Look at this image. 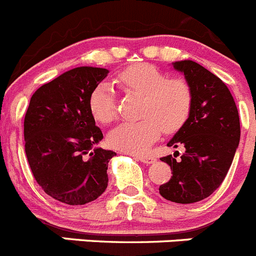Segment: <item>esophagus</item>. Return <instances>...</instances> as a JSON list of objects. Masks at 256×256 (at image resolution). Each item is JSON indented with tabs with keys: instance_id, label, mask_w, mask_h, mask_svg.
<instances>
[{
	"instance_id": "obj_1",
	"label": "esophagus",
	"mask_w": 256,
	"mask_h": 256,
	"mask_svg": "<svg viewBox=\"0 0 256 256\" xmlns=\"http://www.w3.org/2000/svg\"><path fill=\"white\" fill-rule=\"evenodd\" d=\"M136 158H137L138 161H140V162L147 164V165H150V164H154V161H156V158H154V156H150V154H142V156H136Z\"/></svg>"
}]
</instances>
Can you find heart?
Masks as SVG:
<instances>
[{
	"label": "heart",
	"mask_w": 256,
	"mask_h": 256,
	"mask_svg": "<svg viewBox=\"0 0 256 256\" xmlns=\"http://www.w3.org/2000/svg\"><path fill=\"white\" fill-rule=\"evenodd\" d=\"M118 84L126 92L144 96L137 122H124L112 130L108 142L112 148L128 154L146 151L161 132L175 133L184 126L193 109V91L186 81L170 78L154 66L138 63L118 74ZM88 108L99 123L109 124L116 116V94L102 82L92 90Z\"/></svg>",
	"instance_id": "heart-1"
}]
</instances>
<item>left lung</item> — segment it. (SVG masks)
<instances>
[{
  "label": "left lung",
  "mask_w": 256,
  "mask_h": 256,
  "mask_svg": "<svg viewBox=\"0 0 256 256\" xmlns=\"http://www.w3.org/2000/svg\"><path fill=\"white\" fill-rule=\"evenodd\" d=\"M172 67L190 85L193 109L168 142V147L182 146L185 151L178 160L175 154L161 158L172 175L158 190L168 200L189 204L210 196L226 178L240 142V118L221 78L190 60H178Z\"/></svg>",
  "instance_id": "8db88e82"
}]
</instances>
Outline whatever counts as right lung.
Here are the masks:
<instances>
[{
	"label": "right lung",
	"instance_id": "1",
	"mask_svg": "<svg viewBox=\"0 0 256 256\" xmlns=\"http://www.w3.org/2000/svg\"><path fill=\"white\" fill-rule=\"evenodd\" d=\"M106 68L76 67L38 88L25 114V152L36 182L70 206L95 200L108 186L116 152L95 147L102 132L88 108Z\"/></svg>",
	"mask_w": 256,
	"mask_h": 256
}]
</instances>
